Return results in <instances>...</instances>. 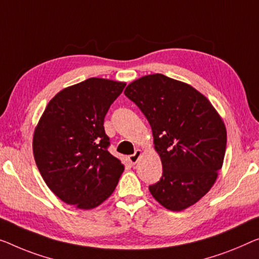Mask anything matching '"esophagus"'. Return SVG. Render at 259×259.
I'll return each instance as SVG.
<instances>
[{
	"label": "esophagus",
	"instance_id": "obj_1",
	"mask_svg": "<svg viewBox=\"0 0 259 259\" xmlns=\"http://www.w3.org/2000/svg\"><path fill=\"white\" fill-rule=\"evenodd\" d=\"M141 156H142V151H141V150L137 149L136 151H135L134 154H131V156H129L128 159H129V161H130L131 164L135 165V164H136L137 161H138V159H140Z\"/></svg>",
	"mask_w": 259,
	"mask_h": 259
}]
</instances>
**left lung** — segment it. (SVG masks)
<instances>
[{
    "instance_id": "left-lung-1",
    "label": "left lung",
    "mask_w": 259,
    "mask_h": 259,
    "mask_svg": "<svg viewBox=\"0 0 259 259\" xmlns=\"http://www.w3.org/2000/svg\"><path fill=\"white\" fill-rule=\"evenodd\" d=\"M124 94L152 129L163 176L149 186L161 206L180 211L198 202L213 186L226 153L225 123L206 96L163 74L142 76Z\"/></svg>"
}]
</instances>
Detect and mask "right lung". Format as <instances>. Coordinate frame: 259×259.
Returning a JSON list of instances; mask_svg holds the SVG:
<instances>
[{"instance_id":"add662e5","label":"right lung","mask_w":259,"mask_h":259,"mask_svg":"<svg viewBox=\"0 0 259 259\" xmlns=\"http://www.w3.org/2000/svg\"><path fill=\"white\" fill-rule=\"evenodd\" d=\"M124 82L91 78L49 102L33 134V156L50 190L67 204L92 209L109 198L124 171L109 151L105 117Z\"/></svg>"}]
</instances>
